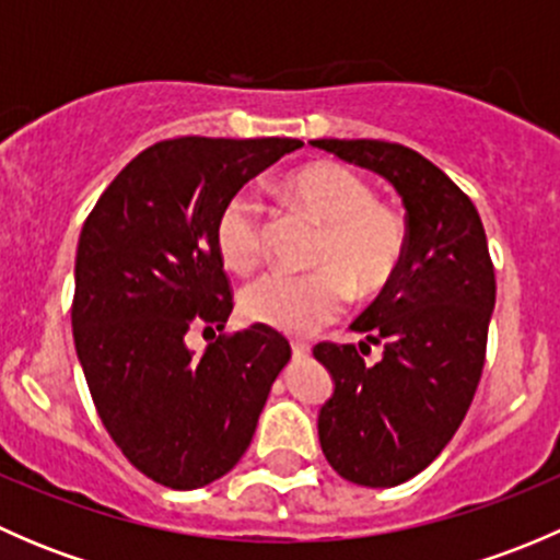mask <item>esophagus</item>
<instances>
[{
	"mask_svg": "<svg viewBox=\"0 0 560 560\" xmlns=\"http://www.w3.org/2000/svg\"><path fill=\"white\" fill-rule=\"evenodd\" d=\"M308 352H312V347H308V343L292 341V354H295V358H308Z\"/></svg>",
	"mask_w": 560,
	"mask_h": 560,
	"instance_id": "34e87169",
	"label": "esophagus"
}]
</instances>
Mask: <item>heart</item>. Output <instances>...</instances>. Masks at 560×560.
<instances>
[{
	"instance_id": "heart-1",
	"label": "heart",
	"mask_w": 560,
	"mask_h": 560,
	"mask_svg": "<svg viewBox=\"0 0 560 560\" xmlns=\"http://www.w3.org/2000/svg\"><path fill=\"white\" fill-rule=\"evenodd\" d=\"M290 206L322 224L308 273H265L241 292V312L254 325L308 336L336 319L352 290L369 298L382 292L406 257L409 230L404 217L376 202L369 180L341 162H312L281 180ZM217 248L235 273L262 259V211L238 191L217 217Z\"/></svg>"
}]
</instances>
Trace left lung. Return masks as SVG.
I'll return each instance as SVG.
<instances>
[{"label":"left lung","instance_id":"obj_1","mask_svg":"<svg viewBox=\"0 0 560 560\" xmlns=\"http://www.w3.org/2000/svg\"><path fill=\"white\" fill-rule=\"evenodd\" d=\"M314 149L382 175L406 208L409 244L398 273L352 322L354 343H316L332 395L319 444L343 479L395 488L431 466L460 428L488 347L495 273L474 202L433 162L385 140H312ZM380 342L371 366L360 351Z\"/></svg>","mask_w":560,"mask_h":560}]
</instances>
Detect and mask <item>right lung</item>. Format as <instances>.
Listing matches in <instances>:
<instances>
[{"instance_id": "right-lung-1", "label": "right lung", "mask_w": 560, "mask_h": 560, "mask_svg": "<svg viewBox=\"0 0 560 560\" xmlns=\"http://www.w3.org/2000/svg\"><path fill=\"white\" fill-rule=\"evenodd\" d=\"M301 145L162 140L110 180L81 230L78 360L113 442L165 488H206L241 460L292 354L287 338L262 325L219 336L202 354L186 347V332L224 330L233 312L213 235L222 206Z\"/></svg>"}]
</instances>
